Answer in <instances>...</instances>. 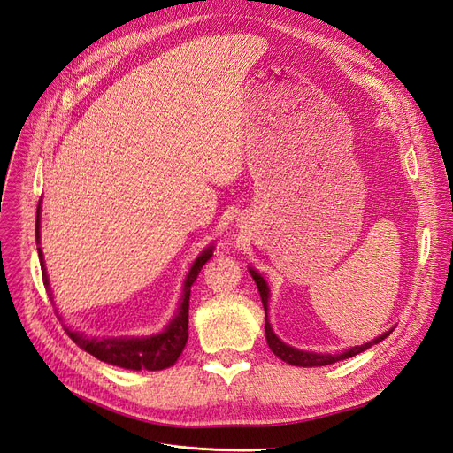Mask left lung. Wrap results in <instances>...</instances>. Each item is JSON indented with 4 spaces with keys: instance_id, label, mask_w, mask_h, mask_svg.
<instances>
[{
    "instance_id": "obj_1",
    "label": "left lung",
    "mask_w": 453,
    "mask_h": 453,
    "mask_svg": "<svg viewBox=\"0 0 453 453\" xmlns=\"http://www.w3.org/2000/svg\"><path fill=\"white\" fill-rule=\"evenodd\" d=\"M250 274H252L256 286L259 289V295H261V303H263V308H265V334H266V343H269L273 353L281 358L283 362H288L291 365H300V367H313V365H328V364H334L338 360H345V358H350L355 357L358 353H362V350L370 349L372 345L382 342L387 336H390V332H384L382 336L375 338L373 342H367L364 345H358V347H353V349H347L343 350V353L340 355H321V353H310V350H300V349H295L288 343H283L276 334L273 332L271 328V323H269V315H266V311H269V286H266V281L261 278V274H257L254 269H250Z\"/></svg>"
}]
</instances>
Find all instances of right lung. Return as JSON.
I'll return each instance as SVG.
<instances>
[{"label":"right lung","instance_id":"right-lung-1","mask_svg":"<svg viewBox=\"0 0 453 453\" xmlns=\"http://www.w3.org/2000/svg\"><path fill=\"white\" fill-rule=\"evenodd\" d=\"M35 239L37 244H41V201L37 207V220H35ZM39 250V259H41V271H42V281L44 288L50 293V283L46 276V266L42 259L41 246ZM212 257V246L205 248L199 257L194 261L192 269L184 281V289L180 296V304L177 308V313L173 319L164 328V332L157 334V336L149 338H88L80 332H73L65 328L69 334L71 340L86 350V353L93 355L95 358L125 367V370H147V372H158L165 370L177 362L180 357L184 345L188 340V306H190V288L196 281L197 274L203 269V265Z\"/></svg>","mask_w":453,"mask_h":453}]
</instances>
